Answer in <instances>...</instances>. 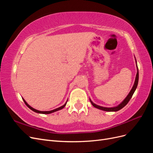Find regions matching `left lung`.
Here are the masks:
<instances>
[{"label": "left lung", "mask_w": 153, "mask_h": 153, "mask_svg": "<svg viewBox=\"0 0 153 153\" xmlns=\"http://www.w3.org/2000/svg\"><path fill=\"white\" fill-rule=\"evenodd\" d=\"M135 62H136V64H137V73L136 77H135V82H134V85H133V86L132 87V89H131L130 92H129V94H128V96L126 97V98H125L119 105H117L116 106H114V107H104V106H101L98 105H96V104H95V103H94L93 102H92V100L89 98L91 103V104L92 105H93V106H94L95 108H98L100 110L106 111V112H117V111L121 110V108H123L124 107V106H125L127 105V103L129 102V101L130 100V99L131 98V97H132L134 92H135V90L137 89V85H138V66H137V63L136 59H135Z\"/></svg>", "instance_id": "left-lung-1"}]
</instances>
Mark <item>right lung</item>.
Returning a JSON list of instances; mask_svg holds the SVG:
<instances>
[{
  "mask_svg": "<svg viewBox=\"0 0 153 153\" xmlns=\"http://www.w3.org/2000/svg\"><path fill=\"white\" fill-rule=\"evenodd\" d=\"M22 99H23V100H24V103H25V105H26L27 106H28V107H29L30 110H32V111H34V112H36V113H38V114H49L53 113V112H56V111H58V110H60L62 109V108L64 107V106H66V103H67V101H68V100H67V101H66L65 104L61 106H60V107H59V108H57L54 109V110H50V111H39V110H36V109H35V108H34L31 107V106L26 102L24 98H22Z\"/></svg>",
  "mask_w": 153,
  "mask_h": 153,
  "instance_id": "add662e5",
  "label": "right lung"
}]
</instances>
